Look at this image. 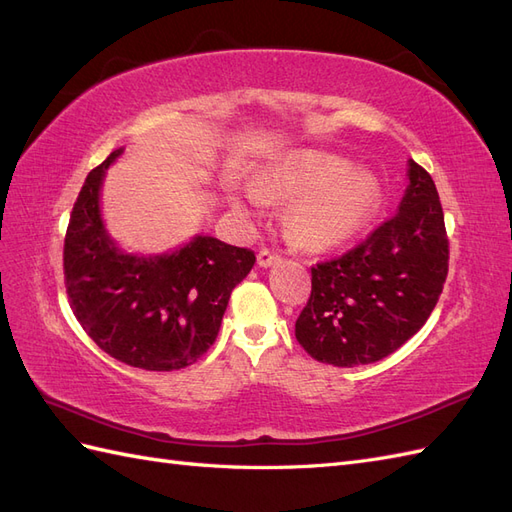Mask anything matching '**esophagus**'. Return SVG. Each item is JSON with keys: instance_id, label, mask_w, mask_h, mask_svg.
<instances>
[{"instance_id": "1", "label": "esophagus", "mask_w": 512, "mask_h": 512, "mask_svg": "<svg viewBox=\"0 0 512 512\" xmlns=\"http://www.w3.org/2000/svg\"><path fill=\"white\" fill-rule=\"evenodd\" d=\"M280 262H282V258L277 256V254H273V252H269V250H262L258 254V267H262V269L275 267V265H280Z\"/></svg>"}]
</instances>
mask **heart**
<instances>
[{
    "label": "heart",
    "mask_w": 512,
    "mask_h": 512,
    "mask_svg": "<svg viewBox=\"0 0 512 512\" xmlns=\"http://www.w3.org/2000/svg\"><path fill=\"white\" fill-rule=\"evenodd\" d=\"M267 200H292L288 237L303 250L331 252L352 241L380 205L378 181L335 153L301 149L269 164L252 185L228 190L239 213H260Z\"/></svg>",
    "instance_id": "1"
}]
</instances>
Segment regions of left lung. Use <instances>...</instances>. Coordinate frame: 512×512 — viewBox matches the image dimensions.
I'll return each mask as SVG.
<instances>
[{
    "instance_id": "8db88e82",
    "label": "left lung",
    "mask_w": 512,
    "mask_h": 512,
    "mask_svg": "<svg viewBox=\"0 0 512 512\" xmlns=\"http://www.w3.org/2000/svg\"><path fill=\"white\" fill-rule=\"evenodd\" d=\"M446 273L448 239L436 183L408 160V188L393 218L342 258L312 267V294L294 335L320 363H376L423 327Z\"/></svg>"
}]
</instances>
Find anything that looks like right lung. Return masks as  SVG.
<instances>
[{
    "label": "right lung",
    "mask_w": 512,
    "mask_h": 512,
    "mask_svg": "<svg viewBox=\"0 0 512 512\" xmlns=\"http://www.w3.org/2000/svg\"><path fill=\"white\" fill-rule=\"evenodd\" d=\"M115 149L85 179L64 243L70 307L113 359L147 371L192 365L218 337L230 292L256 256L209 235L164 254L123 252L106 230L100 192Z\"/></svg>",
    "instance_id": "right-lung-1"
}]
</instances>
